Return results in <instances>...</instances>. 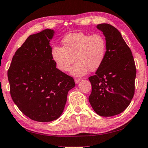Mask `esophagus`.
Returning <instances> with one entry per match:
<instances>
[{
  "mask_svg": "<svg viewBox=\"0 0 148 148\" xmlns=\"http://www.w3.org/2000/svg\"><path fill=\"white\" fill-rule=\"evenodd\" d=\"M80 80H81V79H77H77H75V82L76 84H78L80 81Z\"/></svg>",
  "mask_w": 148,
  "mask_h": 148,
  "instance_id": "esophagus-1",
  "label": "esophagus"
}]
</instances>
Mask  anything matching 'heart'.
Returning a JSON list of instances; mask_svg holds the SVG:
<instances>
[{"label": "heart", "mask_w": 148, "mask_h": 148, "mask_svg": "<svg viewBox=\"0 0 148 148\" xmlns=\"http://www.w3.org/2000/svg\"><path fill=\"white\" fill-rule=\"evenodd\" d=\"M64 47L54 46L52 58L57 67L62 71H67L74 62L70 73L77 77L85 75L89 71L98 69L104 62L106 53V42L102 35L73 33L62 39Z\"/></svg>", "instance_id": "heart-1"}]
</instances>
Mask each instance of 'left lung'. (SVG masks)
<instances>
[{
	"mask_svg": "<svg viewBox=\"0 0 148 148\" xmlns=\"http://www.w3.org/2000/svg\"><path fill=\"white\" fill-rule=\"evenodd\" d=\"M97 28L105 37L106 53L95 75L89 77L92 87L89 101L99 115L111 116L124 111L132 101L136 67L132 51L117 29L104 23Z\"/></svg>",
	"mask_w": 148,
	"mask_h": 148,
	"instance_id": "left-lung-1",
	"label": "left lung"
}]
</instances>
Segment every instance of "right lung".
Returning a JSON list of instances; mask_svg holds the SVG:
<instances>
[{"label": "right lung", "mask_w": 148, "mask_h": 148, "mask_svg": "<svg viewBox=\"0 0 148 148\" xmlns=\"http://www.w3.org/2000/svg\"><path fill=\"white\" fill-rule=\"evenodd\" d=\"M54 30L31 35L16 50L8 71L11 97L19 110L35 121L57 119L64 109L73 78L56 68L50 40Z\"/></svg>", "instance_id": "1"}]
</instances>
